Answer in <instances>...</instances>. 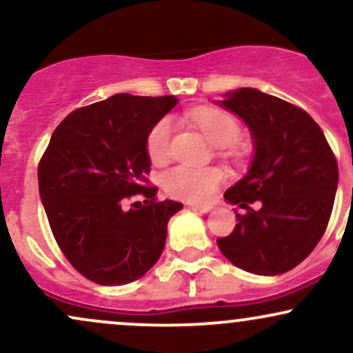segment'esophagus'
I'll return each instance as SVG.
<instances>
[{
  "mask_svg": "<svg viewBox=\"0 0 353 353\" xmlns=\"http://www.w3.org/2000/svg\"><path fill=\"white\" fill-rule=\"evenodd\" d=\"M189 208L194 210H199V212H202V214H208L214 209L212 205H204V204H189Z\"/></svg>",
  "mask_w": 353,
  "mask_h": 353,
  "instance_id": "obj_1",
  "label": "esophagus"
}]
</instances>
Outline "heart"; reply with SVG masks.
<instances>
[{
  "instance_id": "obj_1",
  "label": "heart",
  "mask_w": 353,
  "mask_h": 353,
  "mask_svg": "<svg viewBox=\"0 0 353 353\" xmlns=\"http://www.w3.org/2000/svg\"><path fill=\"white\" fill-rule=\"evenodd\" d=\"M194 124L204 132V136L217 148H228L237 141L241 134L237 121L222 109L201 108L190 114ZM172 121L163 117L152 125L148 134V154L152 163L161 164L169 157L171 151ZM224 181V172L219 168H196L179 164L164 172L163 185L169 196L188 202H204L212 197Z\"/></svg>"
}]
</instances>
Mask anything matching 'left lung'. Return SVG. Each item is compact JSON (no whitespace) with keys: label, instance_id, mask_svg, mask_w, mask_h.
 <instances>
[{"label":"left lung","instance_id":"8db88e82","mask_svg":"<svg viewBox=\"0 0 353 353\" xmlns=\"http://www.w3.org/2000/svg\"><path fill=\"white\" fill-rule=\"evenodd\" d=\"M249 128L254 156L249 171L224 199L261 201L236 212L232 234L217 239L234 265L257 275H279L299 265L325 232L339 184V168L322 129L301 108L255 88L229 91L216 101Z\"/></svg>","mask_w":353,"mask_h":353}]
</instances>
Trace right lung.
<instances>
[{"mask_svg": "<svg viewBox=\"0 0 353 353\" xmlns=\"http://www.w3.org/2000/svg\"><path fill=\"white\" fill-rule=\"evenodd\" d=\"M176 104V96L121 92L76 109L52 132L39 163V196L56 242L99 285L143 277L163 254L169 219L182 209L144 188L148 134ZM134 193L146 196L145 205L125 210Z\"/></svg>", "mask_w": 353, "mask_h": 353, "instance_id": "add662e5", "label": "right lung"}]
</instances>
